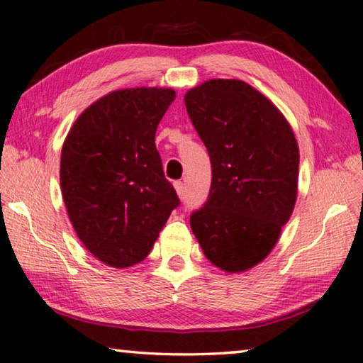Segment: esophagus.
<instances>
[{"label": "esophagus", "mask_w": 363, "mask_h": 363, "mask_svg": "<svg viewBox=\"0 0 363 363\" xmlns=\"http://www.w3.org/2000/svg\"><path fill=\"white\" fill-rule=\"evenodd\" d=\"M174 189H176V192H177V195H179L181 200L186 199V190H184V184L181 181L174 182Z\"/></svg>", "instance_id": "esophagus-1"}]
</instances>
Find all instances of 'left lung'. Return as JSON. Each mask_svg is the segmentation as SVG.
<instances>
[{
  "label": "left lung",
  "mask_w": 363,
  "mask_h": 363,
  "mask_svg": "<svg viewBox=\"0 0 363 363\" xmlns=\"http://www.w3.org/2000/svg\"><path fill=\"white\" fill-rule=\"evenodd\" d=\"M184 102L213 168L190 227L214 266L242 272L270 253L291 216L298 143L280 110L240 79H210Z\"/></svg>",
  "instance_id": "8db88e82"
}]
</instances>
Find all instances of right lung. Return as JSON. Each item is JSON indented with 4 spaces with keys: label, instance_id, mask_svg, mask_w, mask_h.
Returning a JSON list of instances; mask_svg holds the SVG:
<instances>
[{
    "label": "right lung",
    "instance_id": "1",
    "mask_svg": "<svg viewBox=\"0 0 363 363\" xmlns=\"http://www.w3.org/2000/svg\"><path fill=\"white\" fill-rule=\"evenodd\" d=\"M174 97L163 88L113 91L67 134L60 157L67 213L89 253L112 267L143 261L181 203L155 145Z\"/></svg>",
    "mask_w": 363,
    "mask_h": 363
}]
</instances>
